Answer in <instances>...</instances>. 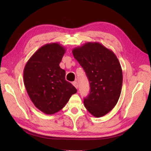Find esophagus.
I'll use <instances>...</instances> for the list:
<instances>
[{
  "label": "esophagus",
  "instance_id": "34e87169",
  "mask_svg": "<svg viewBox=\"0 0 151 151\" xmlns=\"http://www.w3.org/2000/svg\"><path fill=\"white\" fill-rule=\"evenodd\" d=\"M73 85L75 86V87L76 88H78V82H73Z\"/></svg>",
  "mask_w": 151,
  "mask_h": 151
}]
</instances>
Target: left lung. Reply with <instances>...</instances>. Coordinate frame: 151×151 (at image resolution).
<instances>
[{"label":"left lung","instance_id":"left-lung-1","mask_svg":"<svg viewBox=\"0 0 151 151\" xmlns=\"http://www.w3.org/2000/svg\"><path fill=\"white\" fill-rule=\"evenodd\" d=\"M73 54L84 70L90 85L84 99L91 115L101 117L113 109L119 99L123 72L115 54L97 42H88L73 49Z\"/></svg>","mask_w":151,"mask_h":151}]
</instances>
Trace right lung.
<instances>
[{"label": "right lung", "instance_id": "obj_1", "mask_svg": "<svg viewBox=\"0 0 151 151\" xmlns=\"http://www.w3.org/2000/svg\"><path fill=\"white\" fill-rule=\"evenodd\" d=\"M65 49L57 43L40 47L28 60L23 71L24 84L30 100L44 114L62 110L76 89L65 81L60 63Z\"/></svg>", "mask_w": 151, "mask_h": 151}]
</instances>
